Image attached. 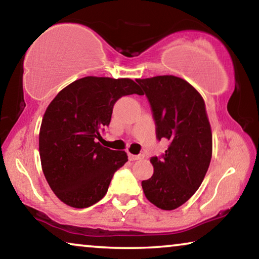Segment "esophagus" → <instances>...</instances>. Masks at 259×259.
I'll return each mask as SVG.
<instances>
[{
	"mask_svg": "<svg viewBox=\"0 0 259 259\" xmlns=\"http://www.w3.org/2000/svg\"><path fill=\"white\" fill-rule=\"evenodd\" d=\"M128 158H130V160L134 161V160H139V159H144V158H145V155H144V154H138V155H134V154H131V153H128Z\"/></svg>",
	"mask_w": 259,
	"mask_h": 259,
	"instance_id": "esophagus-1",
	"label": "esophagus"
}]
</instances>
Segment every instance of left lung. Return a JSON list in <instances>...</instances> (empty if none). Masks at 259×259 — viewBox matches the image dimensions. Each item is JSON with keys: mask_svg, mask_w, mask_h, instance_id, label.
I'll use <instances>...</instances> for the list:
<instances>
[{"mask_svg": "<svg viewBox=\"0 0 259 259\" xmlns=\"http://www.w3.org/2000/svg\"><path fill=\"white\" fill-rule=\"evenodd\" d=\"M150 102L157 139L169 145L152 157L154 172L143 180L144 193L161 210H175L199 189L210 166L212 133L201 95L180 77L160 75L137 80Z\"/></svg>", "mask_w": 259, "mask_h": 259, "instance_id": "left-lung-1", "label": "left lung"}]
</instances>
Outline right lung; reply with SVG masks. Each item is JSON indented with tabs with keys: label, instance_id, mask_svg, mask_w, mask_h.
<instances>
[{
	"label": "right lung",
	"instance_id": "add662e5",
	"mask_svg": "<svg viewBox=\"0 0 259 259\" xmlns=\"http://www.w3.org/2000/svg\"><path fill=\"white\" fill-rule=\"evenodd\" d=\"M131 94H143L131 79L86 76L63 88L46 109L38 136L42 171L65 204L83 208L98 203L128 160L125 151L98 140L111 122L115 102Z\"/></svg>",
	"mask_w": 259,
	"mask_h": 259
}]
</instances>
